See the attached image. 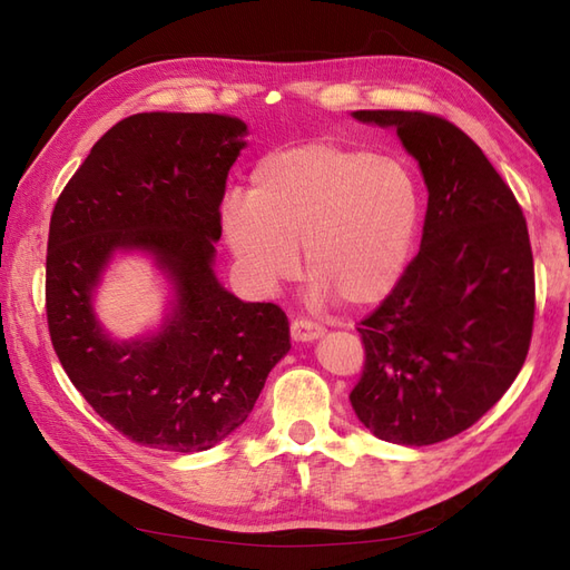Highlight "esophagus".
Masks as SVG:
<instances>
[{
  "label": "esophagus",
  "mask_w": 570,
  "mask_h": 570,
  "mask_svg": "<svg viewBox=\"0 0 570 570\" xmlns=\"http://www.w3.org/2000/svg\"><path fill=\"white\" fill-rule=\"evenodd\" d=\"M289 333L295 342H312L323 335V325L308 321V318H295L289 325Z\"/></svg>",
  "instance_id": "34e87169"
}]
</instances>
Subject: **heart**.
Here are the masks:
<instances>
[{"label": "heart", "instance_id": "heart-1", "mask_svg": "<svg viewBox=\"0 0 570 570\" xmlns=\"http://www.w3.org/2000/svg\"><path fill=\"white\" fill-rule=\"evenodd\" d=\"M421 218L406 164L366 149L312 142L256 164L249 197L223 206L237 262L264 289L295 278L297 245L314 297L364 306L400 281Z\"/></svg>", "mask_w": 570, "mask_h": 570}]
</instances>
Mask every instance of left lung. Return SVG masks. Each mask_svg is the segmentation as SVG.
Listing matches in <instances>:
<instances>
[{"label": "left lung", "mask_w": 570, "mask_h": 570, "mask_svg": "<svg viewBox=\"0 0 570 570\" xmlns=\"http://www.w3.org/2000/svg\"><path fill=\"white\" fill-rule=\"evenodd\" d=\"M392 126L428 185L419 254L358 323L364 368L350 392L377 440H450L502 400L523 368L534 323L525 216L482 149L428 111H354Z\"/></svg>", "instance_id": "left-lung-1"}]
</instances>
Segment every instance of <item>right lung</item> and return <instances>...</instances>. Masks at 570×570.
<instances>
[{
    "label": "right lung",
    "mask_w": 570,
    "mask_h": 570,
    "mask_svg": "<svg viewBox=\"0 0 570 570\" xmlns=\"http://www.w3.org/2000/svg\"><path fill=\"white\" fill-rule=\"evenodd\" d=\"M247 126L218 114H135L107 130L66 183L49 220L45 306L66 375L128 440L204 452L243 425L289 323L247 304L212 271L220 202ZM114 248H147L177 281L179 306L147 343L109 341L89 297Z\"/></svg>",
    "instance_id": "obj_1"
}]
</instances>
